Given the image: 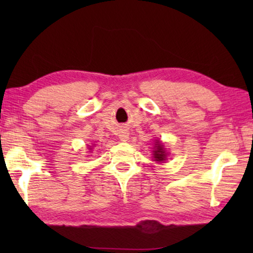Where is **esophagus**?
I'll return each instance as SVG.
<instances>
[{
	"mask_svg": "<svg viewBox=\"0 0 253 253\" xmlns=\"http://www.w3.org/2000/svg\"><path fill=\"white\" fill-rule=\"evenodd\" d=\"M120 139L122 141H126L127 139H129V132L126 130H122L120 132Z\"/></svg>",
	"mask_w": 253,
	"mask_h": 253,
	"instance_id": "1",
	"label": "esophagus"
}]
</instances>
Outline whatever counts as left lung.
Listing matches in <instances>:
<instances>
[{"instance_id": "left-lung-1", "label": "left lung", "mask_w": 253, "mask_h": 253, "mask_svg": "<svg viewBox=\"0 0 253 253\" xmlns=\"http://www.w3.org/2000/svg\"><path fill=\"white\" fill-rule=\"evenodd\" d=\"M157 146H155V150L154 152V158L155 160L161 162L164 161L166 159V153H165V150H164V145L162 144H155Z\"/></svg>"}]
</instances>
